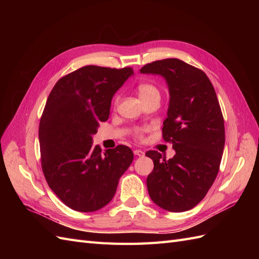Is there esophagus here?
Instances as JSON below:
<instances>
[{
    "label": "esophagus",
    "instance_id": "obj_1",
    "mask_svg": "<svg viewBox=\"0 0 259 259\" xmlns=\"http://www.w3.org/2000/svg\"><path fill=\"white\" fill-rule=\"evenodd\" d=\"M134 154L137 156H144L145 152L143 150H139V149H136V150H134Z\"/></svg>",
    "mask_w": 259,
    "mask_h": 259
}]
</instances>
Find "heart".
Instances as JSON below:
<instances>
[{
  "instance_id": "1",
  "label": "heart",
  "mask_w": 259,
  "mask_h": 259,
  "mask_svg": "<svg viewBox=\"0 0 259 259\" xmlns=\"http://www.w3.org/2000/svg\"><path fill=\"white\" fill-rule=\"evenodd\" d=\"M137 92H138V96L140 99H143L149 95H151V94H154V93H159L158 90H156L153 85L151 84H140L138 86L137 89ZM115 103H117V98L115 99Z\"/></svg>"
}]
</instances>
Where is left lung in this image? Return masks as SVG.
Returning a JSON list of instances; mask_svg holds the SVG:
<instances>
[{"label": "left lung", "instance_id": "8db88e82", "mask_svg": "<svg viewBox=\"0 0 259 259\" xmlns=\"http://www.w3.org/2000/svg\"><path fill=\"white\" fill-rule=\"evenodd\" d=\"M140 73L161 75L166 82L163 138L176 152L168 160L158 151L146 153L154 164L147 177L149 195L165 210H189L213 185L223 156L225 125L215 90L202 70L177 58L153 61Z\"/></svg>", "mask_w": 259, "mask_h": 259}]
</instances>
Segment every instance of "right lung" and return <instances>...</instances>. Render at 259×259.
Returning <instances> with one entry per match:
<instances>
[{
  "mask_svg": "<svg viewBox=\"0 0 259 259\" xmlns=\"http://www.w3.org/2000/svg\"><path fill=\"white\" fill-rule=\"evenodd\" d=\"M133 74L132 68L85 66L61 77L50 94L38 127L42 169L70 208L86 213L106 206L134 159L126 146L103 153L93 145L114 94Z\"/></svg>",
  "mask_w": 259,
  "mask_h": 259,
  "instance_id": "right-lung-1",
  "label": "right lung"
}]
</instances>
